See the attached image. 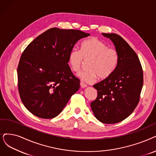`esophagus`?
I'll return each mask as SVG.
<instances>
[{
	"label": "esophagus",
	"instance_id": "34e87169",
	"mask_svg": "<svg viewBox=\"0 0 156 156\" xmlns=\"http://www.w3.org/2000/svg\"><path fill=\"white\" fill-rule=\"evenodd\" d=\"M80 87H81L82 88H86V87H87V85L86 84H84V83H83V82H80Z\"/></svg>",
	"mask_w": 156,
	"mask_h": 156
}]
</instances>
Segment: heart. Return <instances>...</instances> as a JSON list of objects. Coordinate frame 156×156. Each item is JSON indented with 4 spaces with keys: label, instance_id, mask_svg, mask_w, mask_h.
Masks as SVG:
<instances>
[{
    "label": "heart",
    "instance_id": "1",
    "mask_svg": "<svg viewBox=\"0 0 156 156\" xmlns=\"http://www.w3.org/2000/svg\"><path fill=\"white\" fill-rule=\"evenodd\" d=\"M90 61L88 70L80 72L78 76L87 83H93L98 77L103 80L109 77L117 67L119 56L115 49L109 48L105 43L96 38L83 41L80 51L73 48L68 55V64L72 70L78 73L84 62Z\"/></svg>",
    "mask_w": 156,
    "mask_h": 156
}]
</instances>
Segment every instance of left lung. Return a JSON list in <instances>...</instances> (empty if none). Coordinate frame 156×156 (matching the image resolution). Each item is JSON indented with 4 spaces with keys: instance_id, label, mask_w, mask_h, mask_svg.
<instances>
[{
    "instance_id": "8db88e82",
    "label": "left lung",
    "mask_w": 156,
    "mask_h": 156,
    "mask_svg": "<svg viewBox=\"0 0 156 156\" xmlns=\"http://www.w3.org/2000/svg\"><path fill=\"white\" fill-rule=\"evenodd\" d=\"M113 42L119 56L117 67L111 76L93 85L97 97L91 103L97 119L104 123L122 122L138 105L143 84V73L138 55L122 37L102 33Z\"/></svg>"
}]
</instances>
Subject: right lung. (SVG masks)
<instances>
[{"label": "right lung", "instance_id": "1", "mask_svg": "<svg viewBox=\"0 0 156 156\" xmlns=\"http://www.w3.org/2000/svg\"><path fill=\"white\" fill-rule=\"evenodd\" d=\"M90 34L80 30L51 28L30 43L17 68L21 101L34 115L57 116L80 87V80L68 66L75 44Z\"/></svg>", "mask_w": 156, "mask_h": 156}]
</instances>
